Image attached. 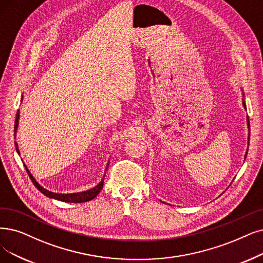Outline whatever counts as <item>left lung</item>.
<instances>
[{
  "label": "left lung",
  "instance_id": "obj_1",
  "mask_svg": "<svg viewBox=\"0 0 263 263\" xmlns=\"http://www.w3.org/2000/svg\"><path fill=\"white\" fill-rule=\"evenodd\" d=\"M243 106H244V108L246 109V104H245V101H243ZM247 123H248V129H250V126H249V119H248V117H247ZM250 136V135H249ZM249 136H248V145H249ZM248 151V150H247ZM247 156V152H246V154H245V157Z\"/></svg>",
  "mask_w": 263,
  "mask_h": 263
}]
</instances>
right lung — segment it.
Segmentation results:
<instances>
[{
    "mask_svg": "<svg viewBox=\"0 0 263 263\" xmlns=\"http://www.w3.org/2000/svg\"><path fill=\"white\" fill-rule=\"evenodd\" d=\"M23 100V98H22ZM18 120H19V110L17 111V114H16V120H15V126H14V135L16 137V133H17V127H18ZM15 146H16V151L17 153L19 154V149H18V144L17 142H15ZM109 165V164H108ZM26 167V171L30 177V179L32 180L33 184L35 185V187L37 189V190L43 193L44 195L50 197V198H55V199H58V201H62V202H67V203H84V202H88V201H91L92 198H95L99 192L101 191V189L103 186V179L96 185L91 187L90 190H87V191H83V192H79V193H70V194H59V193H54V192H50L48 190H46V189H44L43 186H41L36 180L33 178V176L31 175V173L29 172V170L27 168V166L25 165ZM108 168V167H107Z\"/></svg>",
    "mask_w": 263,
    "mask_h": 263,
    "instance_id": "obj_1",
    "label": "right lung"
}]
</instances>
